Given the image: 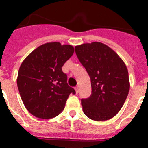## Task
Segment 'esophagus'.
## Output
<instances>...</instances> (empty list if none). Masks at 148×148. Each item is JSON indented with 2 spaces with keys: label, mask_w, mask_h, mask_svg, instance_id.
I'll return each instance as SVG.
<instances>
[{
  "label": "esophagus",
  "mask_w": 148,
  "mask_h": 148,
  "mask_svg": "<svg viewBox=\"0 0 148 148\" xmlns=\"http://www.w3.org/2000/svg\"><path fill=\"white\" fill-rule=\"evenodd\" d=\"M75 92H76V94H78V92H79V88H78V87H75Z\"/></svg>",
  "instance_id": "34e87169"
}]
</instances>
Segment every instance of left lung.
Masks as SVG:
<instances>
[{
    "label": "left lung",
    "mask_w": 148,
    "mask_h": 148,
    "mask_svg": "<svg viewBox=\"0 0 148 148\" xmlns=\"http://www.w3.org/2000/svg\"><path fill=\"white\" fill-rule=\"evenodd\" d=\"M75 49L91 81V95L82 99L84 113L95 121L110 119L121 109L130 90L125 62L101 42L82 44L75 46Z\"/></svg>",
    "instance_id": "8db88e82"
}]
</instances>
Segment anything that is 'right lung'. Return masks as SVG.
<instances>
[{"mask_svg":"<svg viewBox=\"0 0 148 148\" xmlns=\"http://www.w3.org/2000/svg\"><path fill=\"white\" fill-rule=\"evenodd\" d=\"M74 53L72 45L46 43L34 49L21 65L17 84L23 104L34 116L54 118L64 109L70 93L75 91L67 84L61 67Z\"/></svg>","mask_w":148,"mask_h":148,"instance_id":"right-lung-1","label":"right lung"}]
</instances>
